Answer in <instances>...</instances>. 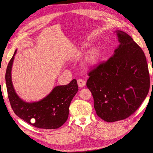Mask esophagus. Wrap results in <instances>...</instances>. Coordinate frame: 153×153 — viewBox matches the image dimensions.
Listing matches in <instances>:
<instances>
[{
    "label": "esophagus",
    "mask_w": 153,
    "mask_h": 153,
    "mask_svg": "<svg viewBox=\"0 0 153 153\" xmlns=\"http://www.w3.org/2000/svg\"><path fill=\"white\" fill-rule=\"evenodd\" d=\"M77 84L80 87H84L86 84V82L83 79H78L77 80Z\"/></svg>",
    "instance_id": "1"
}]
</instances>
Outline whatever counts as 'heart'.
Listing matches in <instances>:
<instances>
[{"label":"heart","instance_id":"1","mask_svg":"<svg viewBox=\"0 0 153 153\" xmlns=\"http://www.w3.org/2000/svg\"><path fill=\"white\" fill-rule=\"evenodd\" d=\"M101 55L99 48L93 47L88 51L83 61V66L85 68H90L95 66L98 63ZM80 55V53H78Z\"/></svg>","mask_w":153,"mask_h":153}]
</instances>
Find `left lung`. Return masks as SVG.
<instances>
[{
  "label": "left lung",
  "instance_id": "left-lung-1",
  "mask_svg": "<svg viewBox=\"0 0 153 153\" xmlns=\"http://www.w3.org/2000/svg\"><path fill=\"white\" fill-rule=\"evenodd\" d=\"M119 43L113 55L89 73L87 87L98 116L106 122L128 117L146 98L150 79L143 50L126 32L114 31Z\"/></svg>",
  "mask_w": 153,
  "mask_h": 153
}]
</instances>
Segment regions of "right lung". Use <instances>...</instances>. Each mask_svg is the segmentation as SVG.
<instances>
[{
  "label": "right lung",
  "mask_w": 153,
  "mask_h": 153,
  "mask_svg": "<svg viewBox=\"0 0 153 153\" xmlns=\"http://www.w3.org/2000/svg\"><path fill=\"white\" fill-rule=\"evenodd\" d=\"M16 50L8 64L6 73L8 98L14 112L36 128H59L68 118L69 105L78 91L76 80L73 79L66 85L55 86L47 96L39 101L27 102L17 94L12 82V66Z\"/></svg>",
  "instance_id": "right-lung-1"
}]
</instances>
